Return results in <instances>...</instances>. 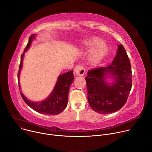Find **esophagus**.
<instances>
[{
  "instance_id": "obj_1",
  "label": "esophagus",
  "mask_w": 152,
  "mask_h": 152,
  "mask_svg": "<svg viewBox=\"0 0 152 152\" xmlns=\"http://www.w3.org/2000/svg\"><path fill=\"white\" fill-rule=\"evenodd\" d=\"M85 72V69L82 66H77L74 69V74L76 76H83Z\"/></svg>"
}]
</instances>
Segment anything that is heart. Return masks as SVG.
<instances>
[{
  "label": "heart",
  "instance_id": "1",
  "mask_svg": "<svg viewBox=\"0 0 152 152\" xmlns=\"http://www.w3.org/2000/svg\"><path fill=\"white\" fill-rule=\"evenodd\" d=\"M85 47L89 50H94V56L96 60L102 58L107 50V45L103 43V40L97 37H92L86 40L85 43Z\"/></svg>",
  "mask_w": 152,
  "mask_h": 152
}]
</instances>
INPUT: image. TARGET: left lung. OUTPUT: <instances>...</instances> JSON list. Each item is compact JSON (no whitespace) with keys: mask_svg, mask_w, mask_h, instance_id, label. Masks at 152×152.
<instances>
[{"mask_svg":"<svg viewBox=\"0 0 152 152\" xmlns=\"http://www.w3.org/2000/svg\"><path fill=\"white\" fill-rule=\"evenodd\" d=\"M109 75L115 81L111 86L105 82V78ZM85 80L89 104L95 112L107 114L121 109L132 85L130 62L124 46L118 45L116 56L110 65L89 70Z\"/></svg>","mask_w":152,"mask_h":152,"instance_id":"left-lung-1","label":"left lung"}]
</instances>
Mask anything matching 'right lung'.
Segmentation results:
<instances>
[{"instance_id":"right-lung-1","label":"right lung","mask_w":152,"mask_h":152,"mask_svg":"<svg viewBox=\"0 0 152 152\" xmlns=\"http://www.w3.org/2000/svg\"><path fill=\"white\" fill-rule=\"evenodd\" d=\"M34 34H32L29 37L28 43L24 49V52L26 51L30 46L32 40L34 38ZM23 55L24 53L22 54L20 58V63L18 75V78L19 77L20 71L22 67ZM74 78L73 71H70L69 72L60 75L58 78L56 86L51 94L48 97L47 99L41 102H31L23 95L22 92H20V94L26 104L35 111L43 114L52 115H58L63 112L67 106V102H68L69 87L73 82ZM18 83L19 89H20L19 81Z\"/></svg>"}]
</instances>
